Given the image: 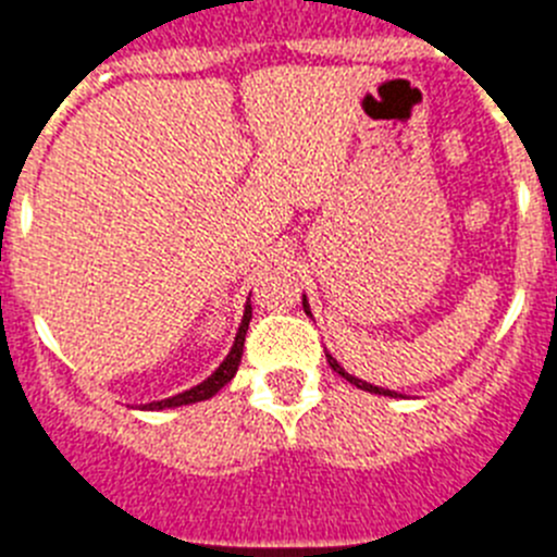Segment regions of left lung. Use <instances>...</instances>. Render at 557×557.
I'll list each match as a JSON object with an SVG mask.
<instances>
[{
  "mask_svg": "<svg viewBox=\"0 0 557 557\" xmlns=\"http://www.w3.org/2000/svg\"><path fill=\"white\" fill-rule=\"evenodd\" d=\"M304 312L309 314L307 298H304ZM326 359H329V366H332V371L339 373V376H343V379H348L351 385L362 387V391H368V393H379V396H396V393H393V391H385V387H373V385H368V382H362V379H357V376H351V373H346V371H343V368H339V362L332 357V354H326Z\"/></svg>",
  "mask_w": 557,
  "mask_h": 557,
  "instance_id": "left-lung-1",
  "label": "left lung"
}]
</instances>
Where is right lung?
Returning <instances> with one entry per match:
<instances>
[{"label": "right lung", "mask_w": 557, "mask_h": 557, "mask_svg": "<svg viewBox=\"0 0 557 557\" xmlns=\"http://www.w3.org/2000/svg\"><path fill=\"white\" fill-rule=\"evenodd\" d=\"M250 304L245 307V314H243V323H239V332H236L234 337V346H231L228 357L223 359V366L218 368V371L211 373L206 382H200L198 387H191V391H184L178 393V396L172 398H161V401H150V405H145V410H166V407H181V405H195V401H206V398H211L214 393L220 391V387H225L234 379L236 368H239V359H243V348H245V334H248V323H250Z\"/></svg>", "instance_id": "add662e5"}]
</instances>
